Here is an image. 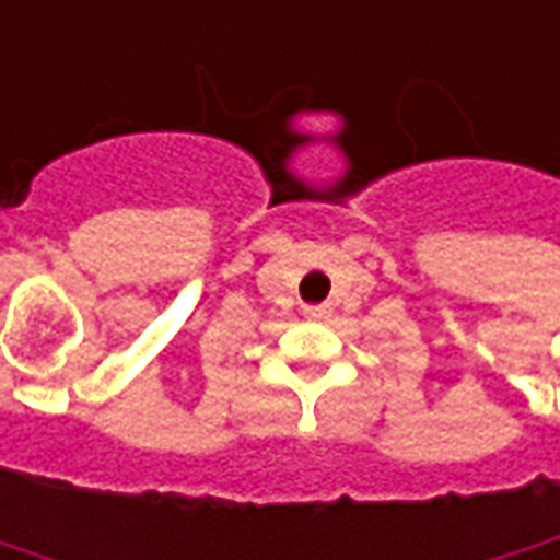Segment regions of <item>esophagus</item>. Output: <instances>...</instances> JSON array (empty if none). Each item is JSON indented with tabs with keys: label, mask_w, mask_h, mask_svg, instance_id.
<instances>
[{
	"label": "esophagus",
	"mask_w": 560,
	"mask_h": 560,
	"mask_svg": "<svg viewBox=\"0 0 560 560\" xmlns=\"http://www.w3.org/2000/svg\"><path fill=\"white\" fill-rule=\"evenodd\" d=\"M328 313H331V310H328L325 303H318V306H303V316L313 318V322H318V318H328Z\"/></svg>",
	"instance_id": "34e87169"
}]
</instances>
